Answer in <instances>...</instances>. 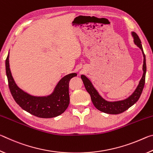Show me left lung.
<instances>
[{
    "mask_svg": "<svg viewBox=\"0 0 153 153\" xmlns=\"http://www.w3.org/2000/svg\"><path fill=\"white\" fill-rule=\"evenodd\" d=\"M131 34L133 37L134 43L142 51L144 59L143 65H142L143 74H142V78L140 80L138 86L136 87L135 90L129 97L126 98V99L117 100V101H108V100H105L104 98L102 97V96L99 94L98 90L95 88L92 82L86 76H84V75L81 76V78L83 83H84V86L86 88L87 92L90 94V97H91L93 105H94V107L98 110L102 111L103 113L112 114V115H117V114L124 112L138 101L142 94V90H143L145 83V76H146V57H145L143 48H142V46L141 45V41L140 40L138 36L134 32H131Z\"/></svg>",
    "mask_w": 153,
    "mask_h": 153,
    "instance_id": "obj_1",
    "label": "left lung"
}]
</instances>
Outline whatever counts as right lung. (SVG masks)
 <instances>
[{"label": "right lung", "mask_w": 153, "mask_h": 153, "mask_svg": "<svg viewBox=\"0 0 153 153\" xmlns=\"http://www.w3.org/2000/svg\"><path fill=\"white\" fill-rule=\"evenodd\" d=\"M5 67L10 91L15 102L24 111L40 118H52L61 115L68 107L69 82L72 77L77 76L76 73L65 76L58 82L50 94L40 97L30 94L17 86L10 69L9 52Z\"/></svg>", "instance_id": "1"}]
</instances>
